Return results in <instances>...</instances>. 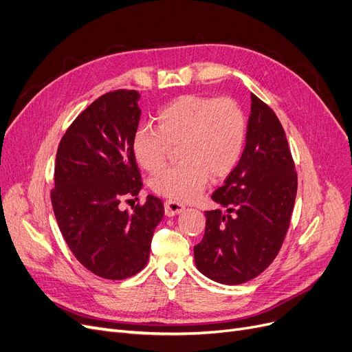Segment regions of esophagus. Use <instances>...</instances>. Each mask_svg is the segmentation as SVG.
Masks as SVG:
<instances>
[{"label": "esophagus", "instance_id": "34e87169", "mask_svg": "<svg viewBox=\"0 0 352 352\" xmlns=\"http://www.w3.org/2000/svg\"><path fill=\"white\" fill-rule=\"evenodd\" d=\"M185 206L179 204V202H175V201H166L164 202V212L167 217H175L180 212H184Z\"/></svg>", "mask_w": 352, "mask_h": 352}]
</instances>
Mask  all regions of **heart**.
<instances>
[{
    "label": "heart",
    "mask_w": 352,
    "mask_h": 352,
    "mask_svg": "<svg viewBox=\"0 0 352 352\" xmlns=\"http://www.w3.org/2000/svg\"><path fill=\"white\" fill-rule=\"evenodd\" d=\"M157 127L140 125L131 140L135 162L156 172L179 146L180 163L150 179V188L175 202L198 198L209 177L230 175L245 147L247 120L231 98L182 95L160 108Z\"/></svg>",
    "instance_id": "b5f03b06"
}]
</instances>
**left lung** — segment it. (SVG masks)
<instances>
[{"label": "left lung", "instance_id": "left-lung-1", "mask_svg": "<svg viewBox=\"0 0 352 352\" xmlns=\"http://www.w3.org/2000/svg\"><path fill=\"white\" fill-rule=\"evenodd\" d=\"M296 192L282 124L251 94L243 156L212 193L221 208L206 210L204 238L193 248L198 270L222 285H241L263 273L285 241Z\"/></svg>", "mask_w": 352, "mask_h": 352}]
</instances>
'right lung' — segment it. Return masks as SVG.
Returning a JSON list of instances; mask_svg holds the SVG:
<instances>
[{
	"label": "right lung",
	"mask_w": 352,
	"mask_h": 352,
	"mask_svg": "<svg viewBox=\"0 0 352 352\" xmlns=\"http://www.w3.org/2000/svg\"><path fill=\"white\" fill-rule=\"evenodd\" d=\"M137 91L94 101L70 124L56 154L53 212L66 244L94 274L122 280L144 269L164 208L148 195L133 212L120 208L143 188L131 140L142 109Z\"/></svg>",
	"instance_id": "add662e5"
}]
</instances>
